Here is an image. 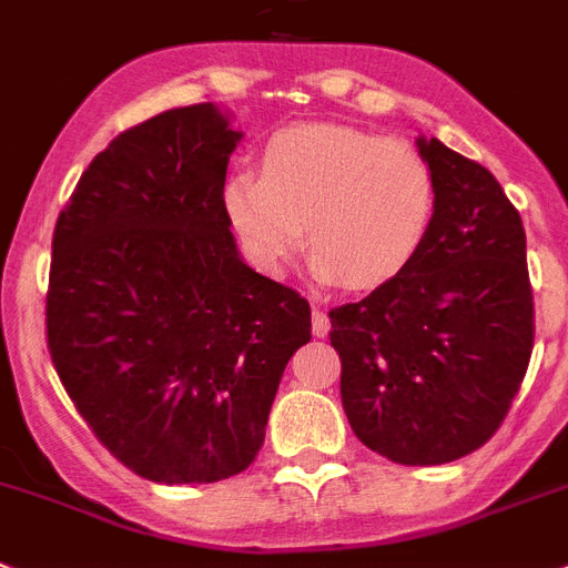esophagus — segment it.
I'll use <instances>...</instances> for the list:
<instances>
[{
  "instance_id": "34e87169",
  "label": "esophagus",
  "mask_w": 568,
  "mask_h": 568,
  "mask_svg": "<svg viewBox=\"0 0 568 568\" xmlns=\"http://www.w3.org/2000/svg\"><path fill=\"white\" fill-rule=\"evenodd\" d=\"M327 331H331V318H327V313H324L322 307H313V333L322 338L327 336Z\"/></svg>"
}]
</instances>
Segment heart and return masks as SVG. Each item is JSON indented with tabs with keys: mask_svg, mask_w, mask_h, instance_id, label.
I'll return each instance as SVG.
<instances>
[{
	"mask_svg": "<svg viewBox=\"0 0 568 568\" xmlns=\"http://www.w3.org/2000/svg\"><path fill=\"white\" fill-rule=\"evenodd\" d=\"M221 203L261 273H284L307 226L316 273L371 290L396 278L428 241L436 178L408 140L304 123L266 140L258 172L232 174Z\"/></svg>",
	"mask_w": 568,
	"mask_h": 568,
	"instance_id": "b5f03b06",
	"label": "heart"
}]
</instances>
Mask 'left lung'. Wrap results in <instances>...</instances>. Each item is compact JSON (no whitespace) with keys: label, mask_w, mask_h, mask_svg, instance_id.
Wrapping results in <instances>:
<instances>
[{"label":"left lung","mask_w":568,"mask_h":568,"mask_svg":"<svg viewBox=\"0 0 568 568\" xmlns=\"http://www.w3.org/2000/svg\"><path fill=\"white\" fill-rule=\"evenodd\" d=\"M436 217L414 261L331 310L353 434L399 465H443L497 434L535 347L520 212L486 166L436 138Z\"/></svg>","instance_id":"8db88e82"}]
</instances>
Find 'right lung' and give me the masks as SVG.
I'll return each instance as SVG.
<instances>
[{"mask_svg":"<svg viewBox=\"0 0 568 568\" xmlns=\"http://www.w3.org/2000/svg\"><path fill=\"white\" fill-rule=\"evenodd\" d=\"M241 134L212 103L111 140L57 217L48 353L105 448L166 486L217 483L264 445L307 298L241 261L224 215Z\"/></svg>","mask_w":568,"mask_h":568,"instance_id":"1","label":"right lung"}]
</instances>
